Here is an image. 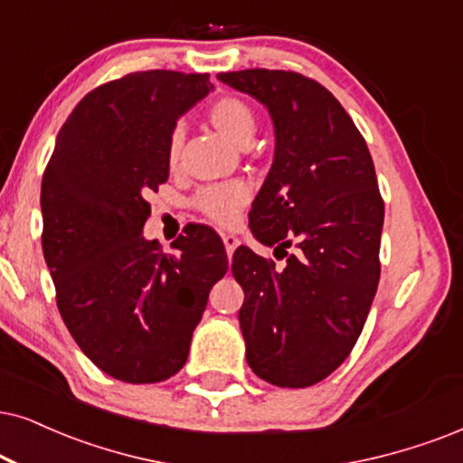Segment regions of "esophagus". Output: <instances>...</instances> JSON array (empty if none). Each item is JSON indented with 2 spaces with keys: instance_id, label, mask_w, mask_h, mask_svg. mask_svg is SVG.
Masks as SVG:
<instances>
[{
  "instance_id": "obj_1",
  "label": "esophagus",
  "mask_w": 463,
  "mask_h": 463,
  "mask_svg": "<svg viewBox=\"0 0 463 463\" xmlns=\"http://www.w3.org/2000/svg\"><path fill=\"white\" fill-rule=\"evenodd\" d=\"M222 241H224L226 254H228V259H231V256H232V251L237 250V245H239V239H237L235 235H222Z\"/></svg>"
}]
</instances>
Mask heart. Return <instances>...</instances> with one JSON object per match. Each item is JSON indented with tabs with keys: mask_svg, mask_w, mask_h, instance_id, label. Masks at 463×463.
Segmentation results:
<instances>
[{
	"mask_svg": "<svg viewBox=\"0 0 463 463\" xmlns=\"http://www.w3.org/2000/svg\"><path fill=\"white\" fill-rule=\"evenodd\" d=\"M207 119L215 130L235 143L237 147H248L256 134V115L248 102H243L241 98L235 96H224L220 100H215L207 110ZM181 147H184V128L177 126L171 132L168 138L166 156L168 162L177 164L181 156ZM250 190L245 184L232 181V184H218L204 188L201 194L196 196V207L207 215L209 220L218 222V224H232L239 218V212L243 209V204L248 203Z\"/></svg>",
	"mask_w": 463,
	"mask_h": 463,
	"instance_id": "1",
	"label": "heart"
}]
</instances>
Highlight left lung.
<instances>
[{"mask_svg": "<svg viewBox=\"0 0 463 463\" xmlns=\"http://www.w3.org/2000/svg\"><path fill=\"white\" fill-rule=\"evenodd\" d=\"M218 79L256 98L273 121V164L251 204V232L284 256L298 248L282 271L250 248L232 256L245 292V359L275 387H312L346 361L376 297L384 203L370 149L312 79L262 68Z\"/></svg>", "mask_w": 463, "mask_h": 463, "instance_id": "left-lung-1", "label": "left lung"}]
</instances>
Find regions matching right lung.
Returning a JSON list of instances; mask_svg holds the SVG:
<instances>
[{
    "label": "right lung",
    "mask_w": 463,
    "mask_h": 463,
    "mask_svg": "<svg viewBox=\"0 0 463 463\" xmlns=\"http://www.w3.org/2000/svg\"><path fill=\"white\" fill-rule=\"evenodd\" d=\"M209 74L147 70L76 104L43 177V251L70 335L93 365L132 384L185 365L209 290L228 260L209 228L188 226L164 254L143 237L149 192L168 179L177 119Z\"/></svg>",
    "instance_id": "right-lung-1"
}]
</instances>
